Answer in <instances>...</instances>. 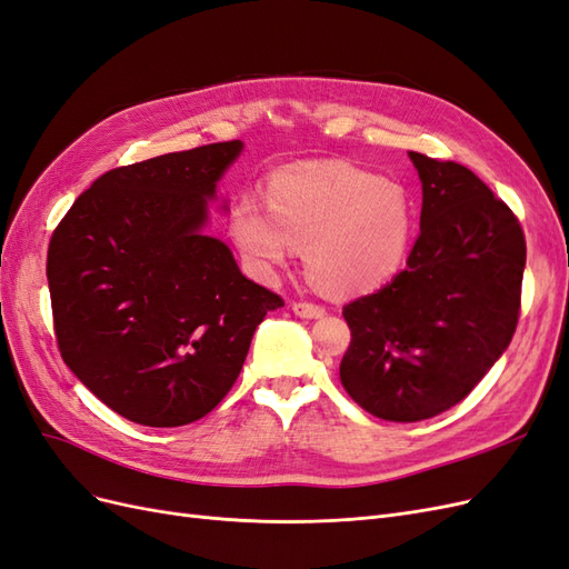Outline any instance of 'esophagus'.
<instances>
[{"label":"esophagus","mask_w":569,"mask_h":569,"mask_svg":"<svg viewBox=\"0 0 569 569\" xmlns=\"http://www.w3.org/2000/svg\"><path fill=\"white\" fill-rule=\"evenodd\" d=\"M291 311H295L299 318H322L325 306L313 303V301H295L291 303Z\"/></svg>","instance_id":"34e87169"}]
</instances>
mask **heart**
Returning a JSON list of instances; mask_svg holds the SVG:
<instances>
[{
    "instance_id": "heart-1",
    "label": "heart",
    "mask_w": 569,
    "mask_h": 569,
    "mask_svg": "<svg viewBox=\"0 0 569 569\" xmlns=\"http://www.w3.org/2000/svg\"><path fill=\"white\" fill-rule=\"evenodd\" d=\"M230 234L249 266L266 274L308 244L316 282L332 295H356L403 266L412 199L403 184L353 166H297L270 180L268 211L251 197L234 201Z\"/></svg>"
}]
</instances>
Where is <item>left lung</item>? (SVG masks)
Listing matches in <instances>:
<instances>
[{"instance_id":"left-lung-1","label":"left lung","mask_w":569,"mask_h":569,"mask_svg":"<svg viewBox=\"0 0 569 569\" xmlns=\"http://www.w3.org/2000/svg\"><path fill=\"white\" fill-rule=\"evenodd\" d=\"M422 180L406 268L343 306L339 380L370 416L418 422L453 408L489 372L520 320L527 244L518 216L470 168L410 151Z\"/></svg>"}]
</instances>
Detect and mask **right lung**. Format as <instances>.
Instances as JSON below:
<instances>
[{
	"label": "right lung",
	"mask_w": 569,
	"mask_h": 569,
	"mask_svg": "<svg viewBox=\"0 0 569 569\" xmlns=\"http://www.w3.org/2000/svg\"><path fill=\"white\" fill-rule=\"evenodd\" d=\"M239 151L232 140L113 168L49 239L63 363L137 425L180 427L211 412L239 377L256 327L284 306L201 232L206 199Z\"/></svg>",
	"instance_id": "obj_1"
}]
</instances>
